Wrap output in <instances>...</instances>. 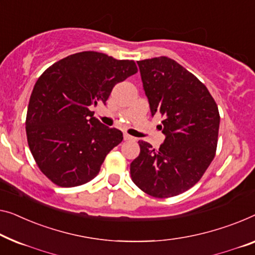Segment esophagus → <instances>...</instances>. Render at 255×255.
<instances>
[{
    "label": "esophagus",
    "instance_id": "34e87169",
    "mask_svg": "<svg viewBox=\"0 0 255 255\" xmlns=\"http://www.w3.org/2000/svg\"><path fill=\"white\" fill-rule=\"evenodd\" d=\"M124 139L125 140H134V137H132V136H130V135H128L127 132H125V134H124Z\"/></svg>",
    "mask_w": 255,
    "mask_h": 255
}]
</instances>
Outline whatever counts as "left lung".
<instances>
[{"mask_svg":"<svg viewBox=\"0 0 255 255\" xmlns=\"http://www.w3.org/2000/svg\"><path fill=\"white\" fill-rule=\"evenodd\" d=\"M152 116L162 118L165 142L158 150L139 140L131 180L147 195L169 198L192 188L215 157L219 109L203 82L161 56L137 62Z\"/></svg>","mask_w":255,"mask_h":255,"instance_id":"8db88e82","label":"left lung"}]
</instances>
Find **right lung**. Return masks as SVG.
<instances>
[{"mask_svg":"<svg viewBox=\"0 0 255 255\" xmlns=\"http://www.w3.org/2000/svg\"><path fill=\"white\" fill-rule=\"evenodd\" d=\"M135 73L134 60L82 51L52 64L37 79L26 135L37 167L52 183L72 188L97 176L124 135L101 124L90 106L105 103L113 87Z\"/></svg>","mask_w":255,"mask_h":255,"instance_id":"1","label":"right lung"}]
</instances>
